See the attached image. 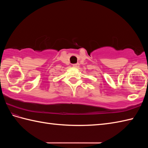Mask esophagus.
Here are the masks:
<instances>
[{
    "mask_svg": "<svg viewBox=\"0 0 148 148\" xmlns=\"http://www.w3.org/2000/svg\"><path fill=\"white\" fill-rule=\"evenodd\" d=\"M79 64H74L73 65V67H75V68H77L78 67H79Z\"/></svg>",
    "mask_w": 148,
    "mask_h": 148,
    "instance_id": "obj_1",
    "label": "esophagus"
}]
</instances>
